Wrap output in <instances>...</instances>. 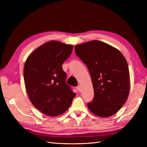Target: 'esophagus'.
I'll use <instances>...</instances> for the list:
<instances>
[{
	"mask_svg": "<svg viewBox=\"0 0 147 147\" xmlns=\"http://www.w3.org/2000/svg\"><path fill=\"white\" fill-rule=\"evenodd\" d=\"M76 89L78 90V91L79 92H81V90H82V88H81V86L80 85H78L77 87H76Z\"/></svg>",
	"mask_w": 147,
	"mask_h": 147,
	"instance_id": "1",
	"label": "esophagus"
}]
</instances>
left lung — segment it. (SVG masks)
<instances>
[{"label": "left lung", "mask_w": 147, "mask_h": 147, "mask_svg": "<svg viewBox=\"0 0 147 147\" xmlns=\"http://www.w3.org/2000/svg\"><path fill=\"white\" fill-rule=\"evenodd\" d=\"M75 52L91 76L94 97L87 104L89 110L102 117L117 113L129 92V72L125 57L114 47L98 40L76 45Z\"/></svg>", "instance_id": "8db88e82"}]
</instances>
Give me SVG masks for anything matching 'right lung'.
Here are the masks:
<instances>
[{"mask_svg":"<svg viewBox=\"0 0 147 147\" xmlns=\"http://www.w3.org/2000/svg\"><path fill=\"white\" fill-rule=\"evenodd\" d=\"M73 49L72 45L52 40L31 53L24 64V84L30 101L49 116L63 114L76 95L65 83L66 73L62 67Z\"/></svg>","mask_w":147,"mask_h":147,"instance_id":"right-lung-1","label":"right lung"}]
</instances>
